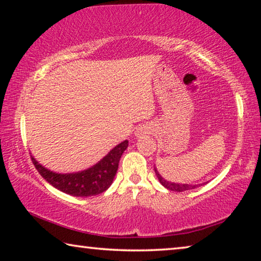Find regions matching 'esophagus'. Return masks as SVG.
Instances as JSON below:
<instances>
[{"instance_id": "esophagus-1", "label": "esophagus", "mask_w": 261, "mask_h": 261, "mask_svg": "<svg viewBox=\"0 0 261 261\" xmlns=\"http://www.w3.org/2000/svg\"><path fill=\"white\" fill-rule=\"evenodd\" d=\"M148 131H149L148 127L143 126V127H139V129L136 131V135H137V136H143V135L148 134Z\"/></svg>"}]
</instances>
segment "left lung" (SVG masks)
<instances>
[{
    "label": "left lung",
    "mask_w": 261,
    "mask_h": 261,
    "mask_svg": "<svg viewBox=\"0 0 261 261\" xmlns=\"http://www.w3.org/2000/svg\"><path fill=\"white\" fill-rule=\"evenodd\" d=\"M155 174L158 176L159 180H160V183L163 185V187L167 188L168 190H171V191H176V192H183V191H187V190H191L197 188L198 185H190V184H176V183H170L166 180L165 178H162L160 174L158 173L156 169H155Z\"/></svg>",
    "instance_id": "1"
}]
</instances>
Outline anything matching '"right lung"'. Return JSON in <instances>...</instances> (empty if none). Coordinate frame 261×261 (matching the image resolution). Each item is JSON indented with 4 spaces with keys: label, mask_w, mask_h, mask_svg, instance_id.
<instances>
[{
    "label": "right lung",
    "mask_w": 261,
    "mask_h": 261,
    "mask_svg": "<svg viewBox=\"0 0 261 261\" xmlns=\"http://www.w3.org/2000/svg\"><path fill=\"white\" fill-rule=\"evenodd\" d=\"M127 143L129 141L124 140L118 144L96 165L74 174H57L39 165L33 156H31V160L38 173L57 190L76 197H91L105 192L112 185Z\"/></svg>",
    "instance_id": "1"
}]
</instances>
